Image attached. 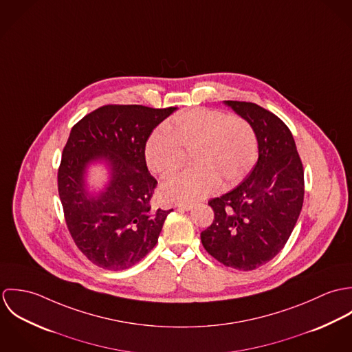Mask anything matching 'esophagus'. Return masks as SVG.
I'll return each instance as SVG.
<instances>
[{
  "label": "esophagus",
  "instance_id": "obj_1",
  "mask_svg": "<svg viewBox=\"0 0 352 352\" xmlns=\"http://www.w3.org/2000/svg\"><path fill=\"white\" fill-rule=\"evenodd\" d=\"M175 207L177 208H182V210H191L194 206L191 203H176Z\"/></svg>",
  "mask_w": 352,
  "mask_h": 352
}]
</instances>
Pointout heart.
Listing matches in <instances>:
<instances>
[{"label": "heart", "instance_id": "obj_1", "mask_svg": "<svg viewBox=\"0 0 352 352\" xmlns=\"http://www.w3.org/2000/svg\"><path fill=\"white\" fill-rule=\"evenodd\" d=\"M188 151L194 166L161 187L168 201H199L219 184L230 188L241 183L256 162L257 138L245 118L198 107L154 129L144 157L154 175L169 176L184 164Z\"/></svg>", "mask_w": 352, "mask_h": 352}]
</instances>
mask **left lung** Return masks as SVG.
Returning <instances> with one entry per match:
<instances>
[{
	"instance_id": "left-lung-1",
	"label": "left lung",
	"mask_w": 352,
	"mask_h": 352,
	"mask_svg": "<svg viewBox=\"0 0 352 352\" xmlns=\"http://www.w3.org/2000/svg\"><path fill=\"white\" fill-rule=\"evenodd\" d=\"M253 127L258 160L230 192L208 201L212 223L201 233L204 250L226 267L252 271L286 245L300 217L303 166L289 127L250 101H225Z\"/></svg>"
}]
</instances>
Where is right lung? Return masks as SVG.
Listing matches in <instances>:
<instances>
[{"label":"right lung","mask_w":352,"mask_h":352,"mask_svg":"<svg viewBox=\"0 0 352 352\" xmlns=\"http://www.w3.org/2000/svg\"><path fill=\"white\" fill-rule=\"evenodd\" d=\"M175 109L108 104L85 115L70 131L58 168V192L73 241L100 268L127 270L158 241L172 210L151 206L157 180L148 170L144 148L151 131ZM99 157L109 161L111 179L104 193L91 197L83 173Z\"/></svg>","instance_id":"1"}]
</instances>
